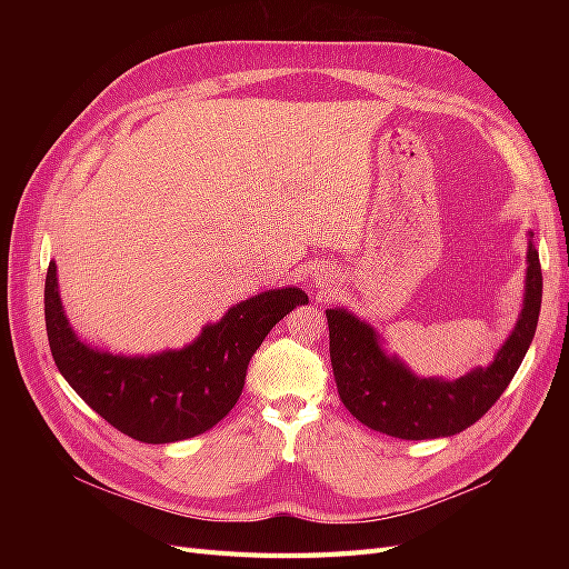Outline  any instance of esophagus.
I'll use <instances>...</instances> for the list:
<instances>
[{
    "mask_svg": "<svg viewBox=\"0 0 569 569\" xmlns=\"http://www.w3.org/2000/svg\"><path fill=\"white\" fill-rule=\"evenodd\" d=\"M325 280H327V278H325Z\"/></svg>",
    "mask_w": 569,
    "mask_h": 569,
    "instance_id": "obj_1",
    "label": "esophagus"
}]
</instances>
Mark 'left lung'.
Here are the masks:
<instances>
[{
  "mask_svg": "<svg viewBox=\"0 0 569 569\" xmlns=\"http://www.w3.org/2000/svg\"><path fill=\"white\" fill-rule=\"evenodd\" d=\"M527 291L522 316L489 368L456 382L418 380L399 360L387 358L372 327L341 308L327 311L330 358L341 403L356 420L396 439L451 437L475 425L501 399L537 332L541 311L539 251H527Z\"/></svg>",
  "mask_w": 569,
  "mask_h": 569,
  "instance_id": "obj_1",
  "label": "left lung"
}]
</instances>
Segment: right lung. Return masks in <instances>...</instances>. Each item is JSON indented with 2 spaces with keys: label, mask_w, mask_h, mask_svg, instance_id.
Returning a JSON list of instances; mask_svg holds the SVG:
<instances>
[{
  "label": "right lung",
  "mask_w": 569,
  "mask_h": 569,
  "mask_svg": "<svg viewBox=\"0 0 569 569\" xmlns=\"http://www.w3.org/2000/svg\"><path fill=\"white\" fill-rule=\"evenodd\" d=\"M301 289H272L237 303L220 322L182 351L123 358L94 351L73 335L63 316L57 263L44 280V322L59 372L80 399L118 432L144 443L203 435L234 408L249 360L291 308L306 303Z\"/></svg>",
  "instance_id": "1"
}]
</instances>
